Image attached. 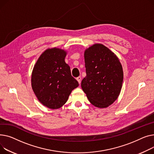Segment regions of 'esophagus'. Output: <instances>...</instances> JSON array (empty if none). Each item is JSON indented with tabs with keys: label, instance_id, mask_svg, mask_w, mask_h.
Returning a JSON list of instances; mask_svg holds the SVG:
<instances>
[{
	"label": "esophagus",
	"instance_id": "34e87169",
	"mask_svg": "<svg viewBox=\"0 0 154 154\" xmlns=\"http://www.w3.org/2000/svg\"><path fill=\"white\" fill-rule=\"evenodd\" d=\"M76 79H77V81H78L79 84H80V83H81V76H78V77L76 78Z\"/></svg>",
	"mask_w": 154,
	"mask_h": 154
}]
</instances>
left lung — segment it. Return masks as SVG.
Segmentation results:
<instances>
[{"label": "left lung", "mask_w": 154, "mask_h": 154, "mask_svg": "<svg viewBox=\"0 0 154 154\" xmlns=\"http://www.w3.org/2000/svg\"><path fill=\"white\" fill-rule=\"evenodd\" d=\"M86 76L81 88L89 102L99 108L107 107L121 92L123 71L115 54L102 44H95L85 52Z\"/></svg>", "instance_id": "left-lung-1"}]
</instances>
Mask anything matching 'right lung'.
<instances>
[{"label":"right lung","instance_id":"obj_1","mask_svg":"<svg viewBox=\"0 0 154 154\" xmlns=\"http://www.w3.org/2000/svg\"><path fill=\"white\" fill-rule=\"evenodd\" d=\"M64 50L53 48L44 51L32 75V86L39 101L50 109H58L67 101L79 83L65 63Z\"/></svg>","mask_w":154,"mask_h":154}]
</instances>
